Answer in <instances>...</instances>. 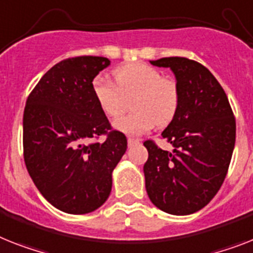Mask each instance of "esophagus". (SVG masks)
Instances as JSON below:
<instances>
[{
    "label": "esophagus",
    "instance_id": "1",
    "mask_svg": "<svg viewBox=\"0 0 253 253\" xmlns=\"http://www.w3.org/2000/svg\"><path fill=\"white\" fill-rule=\"evenodd\" d=\"M139 142V139L137 138H131V137H129L128 138V146H133V145H137Z\"/></svg>",
    "mask_w": 253,
    "mask_h": 253
}]
</instances>
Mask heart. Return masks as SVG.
<instances>
[{
    "instance_id": "obj_1",
    "label": "heart",
    "mask_w": 253,
    "mask_h": 253,
    "mask_svg": "<svg viewBox=\"0 0 253 253\" xmlns=\"http://www.w3.org/2000/svg\"><path fill=\"white\" fill-rule=\"evenodd\" d=\"M114 84L97 76L91 91L102 111L118 116L124 110L123 97H130L133 111L115 119L112 126L128 135H139L154 125L163 126L172 122L179 104V89L170 77H162L154 67L130 63L114 71Z\"/></svg>"
}]
</instances>
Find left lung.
Returning a JSON list of instances; mask_svg holds the SVG:
<instances>
[{
	"label": "left lung",
	"mask_w": 253,
	"mask_h": 253,
	"mask_svg": "<svg viewBox=\"0 0 253 253\" xmlns=\"http://www.w3.org/2000/svg\"><path fill=\"white\" fill-rule=\"evenodd\" d=\"M170 68L179 89L174 118L162 133L169 152L152 141L143 145L146 191L154 206L185 216L202 210L220 190L235 145V119L224 89L210 70L181 56L150 60Z\"/></svg>",
	"instance_id": "obj_1"
}]
</instances>
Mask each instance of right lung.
<instances>
[{"mask_svg": "<svg viewBox=\"0 0 253 253\" xmlns=\"http://www.w3.org/2000/svg\"><path fill=\"white\" fill-rule=\"evenodd\" d=\"M103 56L62 60L41 77L23 115L24 162L51 206L71 214L93 212L107 200L112 172L126 151V137L111 129L91 91L110 66ZM107 134L102 144L89 139Z\"/></svg>", "mask_w": 253, "mask_h": 253, "instance_id": "1", "label": "right lung"}]
</instances>
